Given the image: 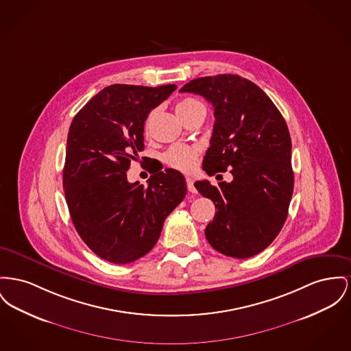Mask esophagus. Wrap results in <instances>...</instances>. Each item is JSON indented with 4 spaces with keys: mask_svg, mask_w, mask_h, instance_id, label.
<instances>
[{
    "mask_svg": "<svg viewBox=\"0 0 351 351\" xmlns=\"http://www.w3.org/2000/svg\"><path fill=\"white\" fill-rule=\"evenodd\" d=\"M186 188H188V191H189V193H191V195H195V193H197V191H196V188H195V186H193V180H192V178H189V176H186Z\"/></svg>",
    "mask_w": 351,
    "mask_h": 351,
    "instance_id": "1",
    "label": "esophagus"
}]
</instances>
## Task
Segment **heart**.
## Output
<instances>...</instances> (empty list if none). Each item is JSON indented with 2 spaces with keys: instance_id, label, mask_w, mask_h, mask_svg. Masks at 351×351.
Instances as JSON below:
<instances>
[{
  "instance_id": "b5f03b06",
  "label": "heart",
  "mask_w": 351,
  "mask_h": 351,
  "mask_svg": "<svg viewBox=\"0 0 351 351\" xmlns=\"http://www.w3.org/2000/svg\"><path fill=\"white\" fill-rule=\"evenodd\" d=\"M199 107H204V104H202L199 99L184 98L176 104V112L180 118H183L184 115ZM163 160H165V165H169L175 169L189 172L195 168L196 162H197V149L188 147V145H173L163 155Z\"/></svg>"
}]
</instances>
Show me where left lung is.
<instances>
[{"label": "left lung", "instance_id": "1", "mask_svg": "<svg viewBox=\"0 0 351 351\" xmlns=\"http://www.w3.org/2000/svg\"><path fill=\"white\" fill-rule=\"evenodd\" d=\"M213 106L215 125L203 169L209 176L230 169L233 180L196 189L217 208L206 237L217 252L247 258L268 247L288 217L293 195L288 125L268 95L234 74L196 78L180 88Z\"/></svg>", "mask_w": 351, "mask_h": 351}]
</instances>
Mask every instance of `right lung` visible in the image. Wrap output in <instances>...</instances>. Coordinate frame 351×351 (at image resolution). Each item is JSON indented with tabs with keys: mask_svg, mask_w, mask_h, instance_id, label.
I'll return each instance as SVG.
<instances>
[{
	"mask_svg": "<svg viewBox=\"0 0 351 351\" xmlns=\"http://www.w3.org/2000/svg\"><path fill=\"white\" fill-rule=\"evenodd\" d=\"M176 84H111L83 106L70 124L63 189L73 224L84 244L114 264L145 256L165 217L186 197L184 176L172 168L147 186L128 183L131 160L145 148V122Z\"/></svg>",
	"mask_w": 351,
	"mask_h": 351,
	"instance_id": "1",
	"label": "right lung"
}]
</instances>
